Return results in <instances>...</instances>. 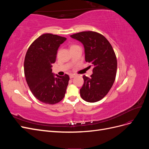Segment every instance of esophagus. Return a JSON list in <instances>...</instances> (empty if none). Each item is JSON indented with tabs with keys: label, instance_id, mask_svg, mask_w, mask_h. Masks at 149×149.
<instances>
[{
	"label": "esophagus",
	"instance_id": "1",
	"mask_svg": "<svg viewBox=\"0 0 149 149\" xmlns=\"http://www.w3.org/2000/svg\"><path fill=\"white\" fill-rule=\"evenodd\" d=\"M75 74H70V78H71V79H72V78H73L74 77H75Z\"/></svg>",
	"mask_w": 149,
	"mask_h": 149
}]
</instances>
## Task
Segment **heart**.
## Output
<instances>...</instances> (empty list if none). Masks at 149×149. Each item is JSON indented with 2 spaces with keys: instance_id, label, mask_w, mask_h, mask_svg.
<instances>
[{
  "instance_id": "heart-1",
  "label": "heart",
  "mask_w": 149,
  "mask_h": 149,
  "mask_svg": "<svg viewBox=\"0 0 149 149\" xmlns=\"http://www.w3.org/2000/svg\"><path fill=\"white\" fill-rule=\"evenodd\" d=\"M76 45H71V47H70V48H73V47H76Z\"/></svg>"
}]
</instances>
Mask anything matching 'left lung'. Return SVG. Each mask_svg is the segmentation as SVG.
Wrapping results in <instances>:
<instances>
[{
    "mask_svg": "<svg viewBox=\"0 0 149 149\" xmlns=\"http://www.w3.org/2000/svg\"><path fill=\"white\" fill-rule=\"evenodd\" d=\"M70 37L83 45L85 61L93 67L91 77L83 76L84 84L79 90L81 97L89 102L100 101L115 81L118 63L114 49L103 35L95 31H82Z\"/></svg>",
    "mask_w": 149,
    "mask_h": 149,
    "instance_id": "left-lung-1",
    "label": "left lung"
}]
</instances>
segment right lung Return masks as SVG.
<instances>
[{"mask_svg": "<svg viewBox=\"0 0 149 149\" xmlns=\"http://www.w3.org/2000/svg\"><path fill=\"white\" fill-rule=\"evenodd\" d=\"M66 38L51 33L43 34L31 44L24 61L26 83L38 100L54 104L63 99L70 79L69 76L52 73L58 48Z\"/></svg>", "mask_w": 149, "mask_h": 149, "instance_id": "add662e5", "label": "right lung"}]
</instances>
